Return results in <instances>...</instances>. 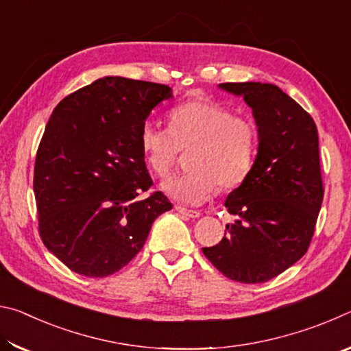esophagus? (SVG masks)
Listing matches in <instances>:
<instances>
[{"mask_svg": "<svg viewBox=\"0 0 351 351\" xmlns=\"http://www.w3.org/2000/svg\"><path fill=\"white\" fill-rule=\"evenodd\" d=\"M175 209H176V212H180L181 215L187 217V218H198L199 217L198 210H190V209H186V207H181V206H176Z\"/></svg>", "mask_w": 351, "mask_h": 351, "instance_id": "1", "label": "esophagus"}]
</instances>
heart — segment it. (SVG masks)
I'll return each mask as SVG.
<instances>
[{
  "label": "heart",
  "instance_id": "heart-1",
  "mask_svg": "<svg viewBox=\"0 0 351 351\" xmlns=\"http://www.w3.org/2000/svg\"><path fill=\"white\" fill-rule=\"evenodd\" d=\"M139 147L154 175L165 176L180 150H187V173L171 176L162 190L178 203L198 206L246 181L257 158L258 132L252 119L234 114L213 100H189L169 114V130L145 122Z\"/></svg>",
  "mask_w": 351,
  "mask_h": 351
}]
</instances>
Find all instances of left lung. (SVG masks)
Instances as JSON below:
<instances>
[{"instance_id": "1", "label": "left lung", "mask_w": 351, "mask_h": 351, "mask_svg": "<svg viewBox=\"0 0 351 351\" xmlns=\"http://www.w3.org/2000/svg\"><path fill=\"white\" fill-rule=\"evenodd\" d=\"M252 108L258 127L254 169L224 206L237 217L203 254L230 280L263 283L304 257L324 199L313 117L272 83H221Z\"/></svg>"}]
</instances>
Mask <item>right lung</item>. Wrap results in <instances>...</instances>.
Wrapping results in <instances>:
<instances>
[{
    "label": "right lung",
    "mask_w": 351,
    "mask_h": 351,
    "mask_svg": "<svg viewBox=\"0 0 351 351\" xmlns=\"http://www.w3.org/2000/svg\"><path fill=\"white\" fill-rule=\"evenodd\" d=\"M161 83L104 77L64 97L47 121L34 169L38 230L71 271L106 277L138 254L161 213L162 192L136 199L153 181L139 133L158 104Z\"/></svg>",
    "instance_id": "right-lung-1"
}]
</instances>
